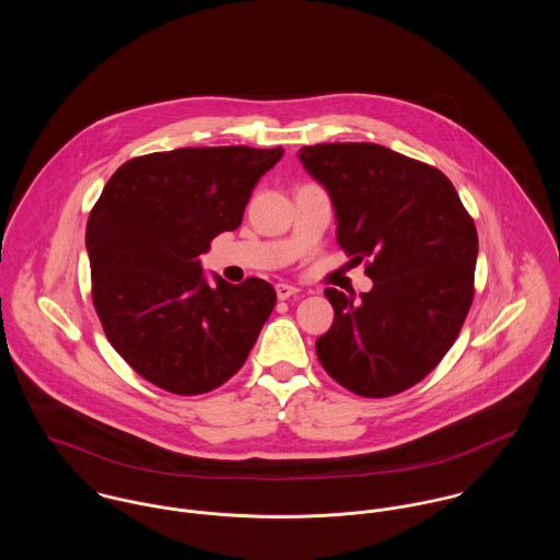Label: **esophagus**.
Here are the masks:
<instances>
[{
  "label": "esophagus",
  "mask_w": 560,
  "mask_h": 560,
  "mask_svg": "<svg viewBox=\"0 0 560 560\" xmlns=\"http://www.w3.org/2000/svg\"><path fill=\"white\" fill-rule=\"evenodd\" d=\"M276 293H278V300H289V298L298 295V293H300V289H298V287H291V284L280 282V284H276Z\"/></svg>",
  "instance_id": "34e87169"
}]
</instances>
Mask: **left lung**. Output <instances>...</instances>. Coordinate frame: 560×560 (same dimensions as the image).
<instances>
[{"label": "left lung", "instance_id": "obj_1", "mask_svg": "<svg viewBox=\"0 0 560 560\" xmlns=\"http://www.w3.org/2000/svg\"><path fill=\"white\" fill-rule=\"evenodd\" d=\"M325 187L336 240L373 280L360 300L327 289L331 327L320 366L360 397H390L427 377L453 347L475 298L479 237L453 183L435 167L369 142L300 149Z\"/></svg>", "mask_w": 560, "mask_h": 560}]
</instances>
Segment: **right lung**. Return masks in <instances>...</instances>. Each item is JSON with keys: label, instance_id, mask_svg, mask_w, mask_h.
Returning <instances> with one entry per match:
<instances>
[{"label": "right lung", "instance_id": "obj_1", "mask_svg": "<svg viewBox=\"0 0 560 560\" xmlns=\"http://www.w3.org/2000/svg\"><path fill=\"white\" fill-rule=\"evenodd\" d=\"M284 149H176L122 163L85 226L92 302L112 347L151 384L202 395L231 380L276 306L260 278L202 271L220 233L240 229L258 178Z\"/></svg>", "mask_w": 560, "mask_h": 560}]
</instances>
